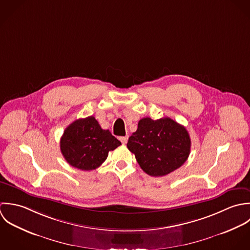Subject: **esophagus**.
<instances>
[{
  "label": "esophagus",
  "mask_w": 250,
  "mask_h": 250,
  "mask_svg": "<svg viewBox=\"0 0 250 250\" xmlns=\"http://www.w3.org/2000/svg\"><path fill=\"white\" fill-rule=\"evenodd\" d=\"M119 139H120V141H121L123 144H126V142H127V140H128V136H122V137H120Z\"/></svg>",
  "instance_id": "34e87169"
}]
</instances>
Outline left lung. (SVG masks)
Listing matches in <instances>:
<instances>
[{"mask_svg":"<svg viewBox=\"0 0 250 250\" xmlns=\"http://www.w3.org/2000/svg\"><path fill=\"white\" fill-rule=\"evenodd\" d=\"M127 148L142 170L162 177L180 168L190 153L191 141L186 127L170 118H143L129 137Z\"/></svg>","mask_w":250,"mask_h":250,"instance_id":"1","label":"left lung"}]
</instances>
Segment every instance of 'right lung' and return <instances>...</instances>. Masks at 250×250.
Listing matches in <instances>:
<instances>
[{"label": "right lung", "mask_w": 250, "mask_h": 250, "mask_svg": "<svg viewBox=\"0 0 250 250\" xmlns=\"http://www.w3.org/2000/svg\"><path fill=\"white\" fill-rule=\"evenodd\" d=\"M121 142L107 129H102L95 117L79 119L70 124L61 137V151L71 166L84 171L97 169L108 152Z\"/></svg>", "instance_id": "right-lung-1"}]
</instances>
